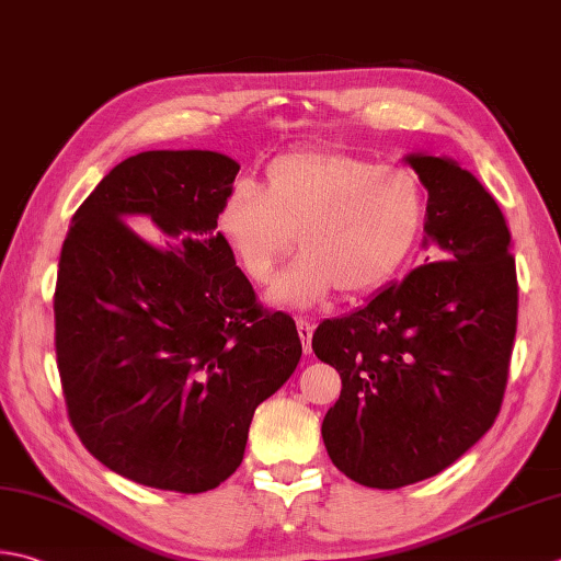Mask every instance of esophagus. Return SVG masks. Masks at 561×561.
Masks as SVG:
<instances>
[{
    "instance_id": "esophagus-1",
    "label": "esophagus",
    "mask_w": 561,
    "mask_h": 561,
    "mask_svg": "<svg viewBox=\"0 0 561 561\" xmlns=\"http://www.w3.org/2000/svg\"><path fill=\"white\" fill-rule=\"evenodd\" d=\"M296 328H299V337H301V343H304V353H306V355H311L313 323H309V321H304V318H299V321H296Z\"/></svg>"
}]
</instances>
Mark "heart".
<instances>
[{
  "instance_id": "1",
  "label": "heart",
  "mask_w": 561,
  "mask_h": 561,
  "mask_svg": "<svg viewBox=\"0 0 561 561\" xmlns=\"http://www.w3.org/2000/svg\"><path fill=\"white\" fill-rule=\"evenodd\" d=\"M425 216V186L413 170L313 148L274 158L260 190L230 186L216 233L257 284L270 279L296 236L301 255L274 277L267 301L313 309L335 289L367 296L387 287L411 257Z\"/></svg>"
}]
</instances>
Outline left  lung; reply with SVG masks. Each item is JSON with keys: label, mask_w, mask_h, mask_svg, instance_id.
<instances>
[{"label": "left lung", "mask_w": 561, "mask_h": 561, "mask_svg": "<svg viewBox=\"0 0 561 561\" xmlns=\"http://www.w3.org/2000/svg\"><path fill=\"white\" fill-rule=\"evenodd\" d=\"M405 162L427 190L423 248L445 260L313 333L316 357L343 379L321 427L328 457L369 489L431 479L481 440L501 411L518 323L496 199L455 160L411 152Z\"/></svg>", "instance_id": "1"}]
</instances>
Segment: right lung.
Masks as SVG:
<instances>
[{"label": "right lung", "instance_id": "right-lung-1", "mask_svg": "<svg viewBox=\"0 0 561 561\" xmlns=\"http://www.w3.org/2000/svg\"><path fill=\"white\" fill-rule=\"evenodd\" d=\"M238 170L214 150L138 152L96 184L62 243L53 311L70 423L142 486L226 481L252 413L301 359L291 316L262 311L216 233Z\"/></svg>", "mask_w": 561, "mask_h": 561}]
</instances>
